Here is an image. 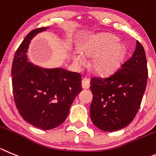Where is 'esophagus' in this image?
I'll use <instances>...</instances> for the list:
<instances>
[{
	"instance_id": "esophagus-1",
	"label": "esophagus",
	"mask_w": 156,
	"mask_h": 156,
	"mask_svg": "<svg viewBox=\"0 0 156 156\" xmlns=\"http://www.w3.org/2000/svg\"><path fill=\"white\" fill-rule=\"evenodd\" d=\"M82 88L85 89H88L90 87V80L88 78H84L82 79Z\"/></svg>"
}]
</instances>
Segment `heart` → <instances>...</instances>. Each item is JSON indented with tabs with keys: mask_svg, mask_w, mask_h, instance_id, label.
<instances>
[{
	"mask_svg": "<svg viewBox=\"0 0 156 156\" xmlns=\"http://www.w3.org/2000/svg\"><path fill=\"white\" fill-rule=\"evenodd\" d=\"M81 54L74 55V62L77 65L85 63L83 55L95 58L91 67L96 73L108 75L114 72L120 65L124 57L125 48L119 43V39L109 34L95 35L82 44L80 47Z\"/></svg>",
	"mask_w": 156,
	"mask_h": 156,
	"instance_id": "1",
	"label": "heart"
}]
</instances>
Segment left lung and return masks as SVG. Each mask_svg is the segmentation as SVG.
<instances>
[{
	"label": "left lung",
	"mask_w": 156,
	"mask_h": 156,
	"mask_svg": "<svg viewBox=\"0 0 156 156\" xmlns=\"http://www.w3.org/2000/svg\"><path fill=\"white\" fill-rule=\"evenodd\" d=\"M148 80L146 55L139 41L133 55L109 76L92 77L90 117L94 126L115 132L128 125L138 113Z\"/></svg>",
	"instance_id": "left-lung-1"
}]
</instances>
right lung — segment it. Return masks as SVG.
<instances>
[{
  "mask_svg": "<svg viewBox=\"0 0 156 156\" xmlns=\"http://www.w3.org/2000/svg\"><path fill=\"white\" fill-rule=\"evenodd\" d=\"M27 34L15 52L11 68L14 102L21 117L34 127L49 130L67 119L75 98L81 92V75L62 68L46 69L27 62L29 44L37 33Z\"/></svg>",
  "mask_w": 156,
  "mask_h": 156,
  "instance_id": "add662e5",
  "label": "right lung"
}]
</instances>
